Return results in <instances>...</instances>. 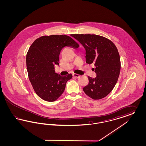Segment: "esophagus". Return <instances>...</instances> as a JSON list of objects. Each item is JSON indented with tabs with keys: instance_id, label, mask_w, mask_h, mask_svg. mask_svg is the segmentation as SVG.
Returning <instances> with one entry per match:
<instances>
[{
	"instance_id": "1",
	"label": "esophagus",
	"mask_w": 146,
	"mask_h": 146,
	"mask_svg": "<svg viewBox=\"0 0 146 146\" xmlns=\"http://www.w3.org/2000/svg\"><path fill=\"white\" fill-rule=\"evenodd\" d=\"M73 76H74V77H76V78H79L80 76L79 74H75V73H74V74H73Z\"/></svg>"
}]
</instances>
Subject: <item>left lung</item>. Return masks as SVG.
Returning a JSON list of instances; mask_svg holds the SVG:
<instances>
[{
    "label": "left lung",
    "mask_w": 146,
    "mask_h": 146,
    "mask_svg": "<svg viewBox=\"0 0 146 146\" xmlns=\"http://www.w3.org/2000/svg\"><path fill=\"white\" fill-rule=\"evenodd\" d=\"M85 49L86 62L93 63L96 77L88 76L89 84L83 88L84 92L94 100L107 96L118 81L120 60L118 50L110 40L95 35H72Z\"/></svg>",
    "instance_id": "obj_1"
}]
</instances>
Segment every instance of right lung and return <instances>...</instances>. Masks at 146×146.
Here are the masks:
<instances>
[{"instance_id": "obj_1", "label": "right lung", "mask_w": 146, "mask_h": 146, "mask_svg": "<svg viewBox=\"0 0 146 146\" xmlns=\"http://www.w3.org/2000/svg\"><path fill=\"white\" fill-rule=\"evenodd\" d=\"M64 46L77 48L79 44L66 35L42 36L32 43L26 56L28 77L35 93L42 100L53 102L64 92L66 83L72 78L55 73L59 55Z\"/></svg>"}]
</instances>
